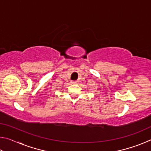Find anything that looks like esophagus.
I'll list each match as a JSON object with an SVG mask.
<instances>
[{"instance_id":"esophagus-1","label":"esophagus","mask_w":151,"mask_h":151,"mask_svg":"<svg viewBox=\"0 0 151 151\" xmlns=\"http://www.w3.org/2000/svg\"><path fill=\"white\" fill-rule=\"evenodd\" d=\"M73 84H78V81H73Z\"/></svg>"}]
</instances>
